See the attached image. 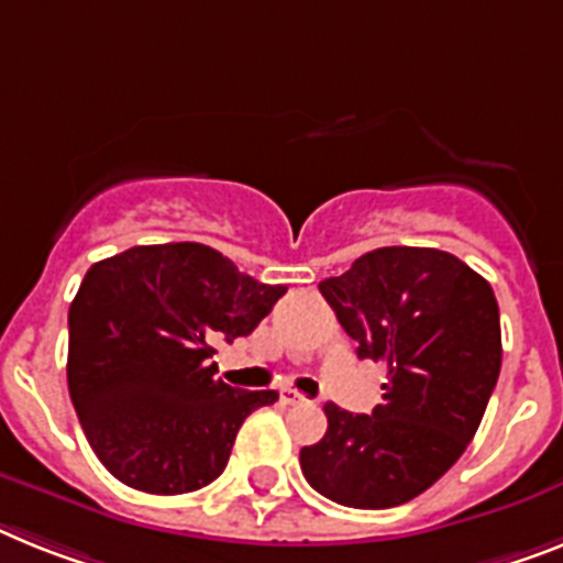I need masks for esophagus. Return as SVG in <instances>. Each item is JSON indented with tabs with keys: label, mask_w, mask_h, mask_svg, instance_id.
Returning <instances> with one entry per match:
<instances>
[{
	"label": "esophagus",
	"mask_w": 563,
	"mask_h": 563,
	"mask_svg": "<svg viewBox=\"0 0 563 563\" xmlns=\"http://www.w3.org/2000/svg\"><path fill=\"white\" fill-rule=\"evenodd\" d=\"M280 400H283V404H289V406L309 404V398H306L303 391H297V389H283L280 391Z\"/></svg>",
	"instance_id": "obj_1"
}]
</instances>
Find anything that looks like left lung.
Listing matches in <instances>:
<instances>
[{
	"label": "left lung",
	"mask_w": 563,
	"mask_h": 563,
	"mask_svg": "<svg viewBox=\"0 0 563 563\" xmlns=\"http://www.w3.org/2000/svg\"><path fill=\"white\" fill-rule=\"evenodd\" d=\"M357 357L386 363L384 404L354 415L325 404L329 429L300 450L320 495L354 509L418 498L464 455L500 372L493 286L438 249L386 245L320 283Z\"/></svg>",
	"instance_id": "left-lung-1"
}]
</instances>
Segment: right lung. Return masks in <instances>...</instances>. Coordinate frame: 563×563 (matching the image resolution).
Listing matches in <instances>:
<instances>
[{"label": "right lung", "mask_w": 563, "mask_h": 563, "mask_svg": "<svg viewBox=\"0 0 563 563\" xmlns=\"http://www.w3.org/2000/svg\"><path fill=\"white\" fill-rule=\"evenodd\" d=\"M283 295L202 243L134 245L88 268L68 309V391L113 478L151 495L220 478L243 420L277 391L214 377V343L252 334Z\"/></svg>", "instance_id": "add662e5"}]
</instances>
